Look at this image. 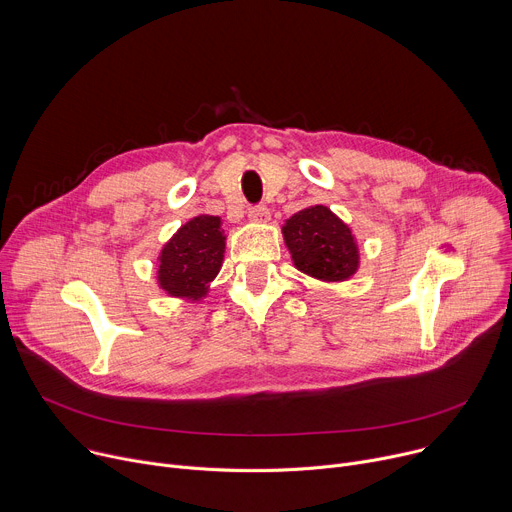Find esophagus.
<instances>
[{
    "instance_id": "obj_1",
    "label": "esophagus",
    "mask_w": 512,
    "mask_h": 512,
    "mask_svg": "<svg viewBox=\"0 0 512 512\" xmlns=\"http://www.w3.org/2000/svg\"><path fill=\"white\" fill-rule=\"evenodd\" d=\"M269 216H271V212H269V208L265 204H257V206H253L249 210V218H251V221H255V223H267Z\"/></svg>"
}]
</instances>
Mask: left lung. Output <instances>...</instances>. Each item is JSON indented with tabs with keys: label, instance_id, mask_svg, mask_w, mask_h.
Returning <instances> with one entry per match:
<instances>
[{
	"label": "left lung",
	"instance_id": "left-lung-1",
	"mask_svg": "<svg viewBox=\"0 0 512 512\" xmlns=\"http://www.w3.org/2000/svg\"><path fill=\"white\" fill-rule=\"evenodd\" d=\"M283 237L296 267L312 277L344 281L358 267V249L350 229L322 204L291 216Z\"/></svg>",
	"mask_w": 512,
	"mask_h": 512
}]
</instances>
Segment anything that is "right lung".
<instances>
[{
	"label": "right lung",
	"mask_w": 512,
	"mask_h": 512,
	"mask_svg": "<svg viewBox=\"0 0 512 512\" xmlns=\"http://www.w3.org/2000/svg\"><path fill=\"white\" fill-rule=\"evenodd\" d=\"M225 231L218 216H196L162 249L160 285L176 298H202L221 269Z\"/></svg>",
	"instance_id": "1"
}]
</instances>
